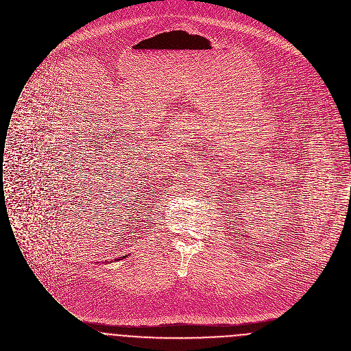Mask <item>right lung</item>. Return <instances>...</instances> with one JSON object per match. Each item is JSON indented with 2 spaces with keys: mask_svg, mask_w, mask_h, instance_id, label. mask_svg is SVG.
<instances>
[{
  "mask_svg": "<svg viewBox=\"0 0 351 351\" xmlns=\"http://www.w3.org/2000/svg\"><path fill=\"white\" fill-rule=\"evenodd\" d=\"M122 257H125V256H122ZM117 260H119V258H116V261H117Z\"/></svg>",
  "mask_w": 351,
  "mask_h": 351,
  "instance_id": "1",
  "label": "right lung"
}]
</instances>
